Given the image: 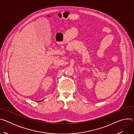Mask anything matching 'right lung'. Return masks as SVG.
<instances>
[{
    "label": "right lung",
    "mask_w": 134,
    "mask_h": 134,
    "mask_svg": "<svg viewBox=\"0 0 134 134\" xmlns=\"http://www.w3.org/2000/svg\"><path fill=\"white\" fill-rule=\"evenodd\" d=\"M43 101V100H42V101H39V102H41V101Z\"/></svg>",
    "instance_id": "right-lung-1"
}]
</instances>
